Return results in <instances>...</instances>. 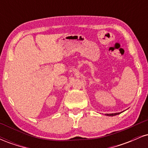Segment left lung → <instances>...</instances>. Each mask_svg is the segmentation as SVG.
Wrapping results in <instances>:
<instances>
[{
    "mask_svg": "<svg viewBox=\"0 0 148 148\" xmlns=\"http://www.w3.org/2000/svg\"><path fill=\"white\" fill-rule=\"evenodd\" d=\"M121 113H123V112H120V113H110V114H105V115H107V116H114V115L120 114Z\"/></svg>",
    "mask_w": 148,
    "mask_h": 148,
    "instance_id": "obj_1",
    "label": "left lung"
}]
</instances>
